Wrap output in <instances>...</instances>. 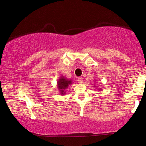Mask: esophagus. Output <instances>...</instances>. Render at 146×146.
Masks as SVG:
<instances>
[{
  "label": "esophagus",
  "instance_id": "obj_1",
  "mask_svg": "<svg viewBox=\"0 0 146 146\" xmlns=\"http://www.w3.org/2000/svg\"><path fill=\"white\" fill-rule=\"evenodd\" d=\"M83 80H83L82 77H79V78H78V79H77V81H78L79 84H82Z\"/></svg>",
  "mask_w": 146,
  "mask_h": 146
}]
</instances>
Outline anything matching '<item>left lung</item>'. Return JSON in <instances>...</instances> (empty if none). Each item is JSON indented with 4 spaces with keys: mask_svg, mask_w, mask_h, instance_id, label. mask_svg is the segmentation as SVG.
<instances>
[{
    "mask_svg": "<svg viewBox=\"0 0 146 146\" xmlns=\"http://www.w3.org/2000/svg\"><path fill=\"white\" fill-rule=\"evenodd\" d=\"M94 87H98V86H94ZM98 90H102V88H98Z\"/></svg>",
    "mask_w": 146,
    "mask_h": 146,
    "instance_id": "obj_1",
    "label": "left lung"
}]
</instances>
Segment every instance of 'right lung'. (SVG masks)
<instances>
[{
	"label": "right lung",
	"mask_w": 146,
	"mask_h": 146,
	"mask_svg": "<svg viewBox=\"0 0 146 146\" xmlns=\"http://www.w3.org/2000/svg\"><path fill=\"white\" fill-rule=\"evenodd\" d=\"M73 80L71 79H67L64 76H61L57 82V87L61 96H65L66 89L72 84Z\"/></svg>",
	"instance_id": "obj_1"
}]
</instances>
